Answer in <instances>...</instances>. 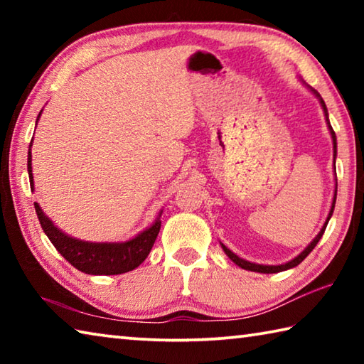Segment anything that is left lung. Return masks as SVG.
I'll use <instances>...</instances> for the list:
<instances>
[{"instance_id":"left-lung-1","label":"left lung","mask_w":364,"mask_h":364,"mask_svg":"<svg viewBox=\"0 0 364 364\" xmlns=\"http://www.w3.org/2000/svg\"><path fill=\"white\" fill-rule=\"evenodd\" d=\"M300 82L304 83V85L306 86V88L310 90L311 93L318 97L319 104H321V107H323V112H324V117H326V122H328V128H329L331 138H332V151H334V154H332V159H334V170H336V157H337V138H336V133H334V130H332V127H331L329 115H328V107H326V104H324V101H323V97L319 96V93H318V91H316L315 88H311L310 85H306V83L304 82V80H300ZM336 199H337V175H336V188H334V197H332V205H331V210H329V213H328V218H326V221H324L323 228H321V230H319V232L316 234V237L313 239V241H311L310 244H308L306 247H305L304 250H301L297 257H294L292 260H289V262H286V263H282V264H260V263H252V262H249V260H244V258H241V257H237L236 254H234V252H231L230 249H228L223 242H220L221 249H223L225 254H226L228 257H230L231 260H232L234 263H236L239 268H242V269H247V271H255V273H264V274H271V273H279V271L291 269V268L297 267V264H300L301 262H304L305 258H306V255L310 254V252L316 247V244L319 242V239L323 237V234H324L326 226H328L329 220H331V217H332V212H334V207H336Z\"/></svg>"}]
</instances>
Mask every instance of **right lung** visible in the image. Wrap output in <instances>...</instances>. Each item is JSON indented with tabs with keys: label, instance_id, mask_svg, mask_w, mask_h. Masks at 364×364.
Returning <instances> with one entry per match:
<instances>
[{
	"label": "right lung",
	"instance_id": "right-lung-1",
	"mask_svg": "<svg viewBox=\"0 0 364 364\" xmlns=\"http://www.w3.org/2000/svg\"><path fill=\"white\" fill-rule=\"evenodd\" d=\"M43 109L36 117L38 123ZM33 143V138H32ZM32 143L28 147L27 157V170L30 178V189L35 191L33 186V173H32ZM36 217L40 220L43 231L48 236L49 241L53 242L54 247L63 255L72 267L86 274H122L128 273L134 268H138L141 263L149 255L154 242H156L157 234L160 231V217L162 210L159 212L157 218L154 223L146 228L136 236L122 242H91L82 241V239L72 237L65 234L63 230L53 223L51 218L46 217L45 212L41 210L38 202H35Z\"/></svg>",
	"mask_w": 364,
	"mask_h": 364
}]
</instances>
